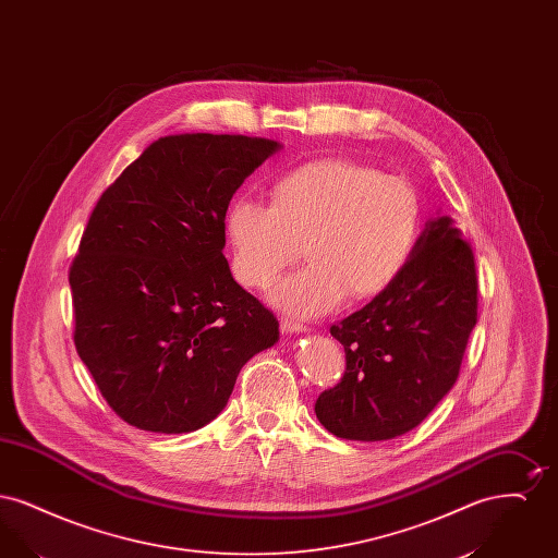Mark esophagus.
<instances>
[{"instance_id":"obj_1","label":"esophagus","mask_w":558,"mask_h":558,"mask_svg":"<svg viewBox=\"0 0 558 558\" xmlns=\"http://www.w3.org/2000/svg\"><path fill=\"white\" fill-rule=\"evenodd\" d=\"M280 330H282L284 335H299V332H305L307 328H305L301 322H296V319L284 318L280 319Z\"/></svg>"}]
</instances>
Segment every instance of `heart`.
<instances>
[{"mask_svg":"<svg viewBox=\"0 0 558 558\" xmlns=\"http://www.w3.org/2000/svg\"><path fill=\"white\" fill-rule=\"evenodd\" d=\"M421 201L405 180L347 159L305 162L271 190V207L236 198L228 209L240 284L269 289L303 246L310 266L284 278L271 303L303 318L366 301L396 284L421 236Z\"/></svg>","mask_w":558,"mask_h":558,"instance_id":"b5f03b06","label":"heart"}]
</instances>
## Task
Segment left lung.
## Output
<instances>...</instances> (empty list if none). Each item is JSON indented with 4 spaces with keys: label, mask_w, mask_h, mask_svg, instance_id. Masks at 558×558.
Returning a JSON list of instances; mask_svg holds the SVG:
<instances>
[{
    "label": "left lung",
    "mask_w": 558,
    "mask_h": 558,
    "mask_svg": "<svg viewBox=\"0 0 558 558\" xmlns=\"http://www.w3.org/2000/svg\"><path fill=\"white\" fill-rule=\"evenodd\" d=\"M475 255L448 215L430 219L391 289L330 326L345 347L341 383L316 401L332 435L387 441L448 396L477 324Z\"/></svg>",
    "instance_id": "obj_1"
}]
</instances>
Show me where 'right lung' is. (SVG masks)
Wrapping results in <instances>:
<instances>
[{
  "label": "right lung",
  "mask_w": 558,
  "mask_h": 558,
  "mask_svg": "<svg viewBox=\"0 0 558 558\" xmlns=\"http://www.w3.org/2000/svg\"><path fill=\"white\" fill-rule=\"evenodd\" d=\"M276 150L266 137L165 135L89 215L69 271L73 339L102 398L135 428L209 425L240 368L276 345L278 319L223 257L228 205Z\"/></svg>",
  "instance_id": "right-lung-1"
}]
</instances>
